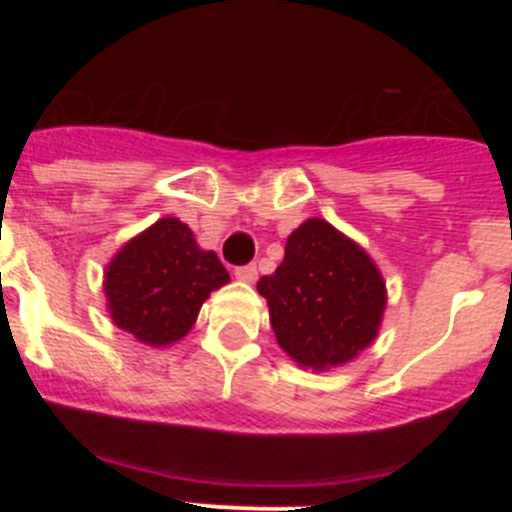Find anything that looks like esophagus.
<instances>
[{
  "mask_svg": "<svg viewBox=\"0 0 512 512\" xmlns=\"http://www.w3.org/2000/svg\"><path fill=\"white\" fill-rule=\"evenodd\" d=\"M256 277H259V269H256V264H246V266H238V269H235V279H241V282L253 284L256 282Z\"/></svg>",
  "mask_w": 512,
  "mask_h": 512,
  "instance_id": "obj_1",
  "label": "esophagus"
}]
</instances>
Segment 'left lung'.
I'll return each mask as SVG.
<instances>
[{
    "mask_svg": "<svg viewBox=\"0 0 512 512\" xmlns=\"http://www.w3.org/2000/svg\"><path fill=\"white\" fill-rule=\"evenodd\" d=\"M279 346L323 372L377 338L387 289L377 264L351 238L310 217L287 238L284 261L259 279Z\"/></svg>",
    "mask_w": 512,
    "mask_h": 512,
    "instance_id": "obj_1",
    "label": "left lung"
}]
</instances>
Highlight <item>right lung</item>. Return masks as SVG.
<instances>
[{"instance_id": "1", "label": "right lung", "mask_w": 512, "mask_h": 512, "mask_svg": "<svg viewBox=\"0 0 512 512\" xmlns=\"http://www.w3.org/2000/svg\"><path fill=\"white\" fill-rule=\"evenodd\" d=\"M228 282L215 251H202L182 220L161 217L115 253L104 295L117 328L146 346H169L187 336L202 302Z\"/></svg>"}]
</instances>
